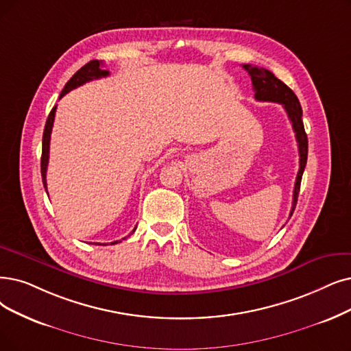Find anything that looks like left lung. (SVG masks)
Wrapping results in <instances>:
<instances>
[{
    "mask_svg": "<svg viewBox=\"0 0 351 351\" xmlns=\"http://www.w3.org/2000/svg\"><path fill=\"white\" fill-rule=\"evenodd\" d=\"M243 69L249 73L252 79V85H254L255 90V99L262 102H276L281 104L284 109L287 110V115L292 123L293 132H295V138L298 143V151H300V170L295 180V187H293V197H292V207L289 217L292 216L293 210H295L297 202H298V193L301 187V178L304 174V168L306 164L308 157V138L304 130L302 122V108L300 105V101L297 95L293 93L282 80H279L268 69L252 66V64H243Z\"/></svg>",
    "mask_w": 351,
    "mask_h": 351,
    "instance_id": "left-lung-1",
    "label": "left lung"
}]
</instances>
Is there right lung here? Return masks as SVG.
Instances as JSON below:
<instances>
[{
  "mask_svg": "<svg viewBox=\"0 0 351 351\" xmlns=\"http://www.w3.org/2000/svg\"><path fill=\"white\" fill-rule=\"evenodd\" d=\"M109 72L108 70H104L102 69V62L99 60H92L89 63H86L83 67H80L77 72L70 77V80L66 83V86L63 88L62 93H60V97H63L67 92H70L72 89H76L77 86H82L83 83L86 82H90L93 79H101V77H105L108 76ZM56 108L54 106L50 114H49V118L46 121V127H45V132H43V148H41V178H43V184H45V189L47 191V183H46V171H47V164H49V149H50V134H51V128H53V122H54V114H56ZM136 229V226H135ZM135 229L132 230V233L135 232ZM125 239V237H123ZM121 241H115L112 242L110 245H115ZM97 245H102V243H97ZM104 246H106V243H104Z\"/></svg>",
  "mask_w": 351,
  "mask_h": 351,
  "instance_id": "1",
  "label": "right lung"
}]
</instances>
